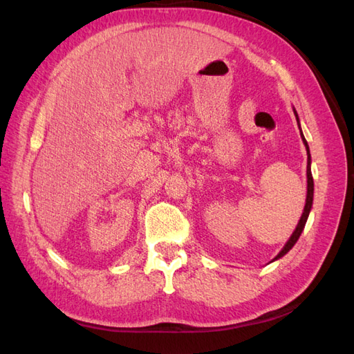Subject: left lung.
<instances>
[{"instance_id":"obj_1","label":"left lung","mask_w":354,"mask_h":354,"mask_svg":"<svg viewBox=\"0 0 354 354\" xmlns=\"http://www.w3.org/2000/svg\"><path fill=\"white\" fill-rule=\"evenodd\" d=\"M294 113H295L297 122H298V115H297L295 111H294ZM298 128H299V122H298ZM299 131H301V128H299ZM301 138H303V142H304L306 149H307V198H306V207H304L303 216H301V218H299V221H298V224H297V227H295V230H294V233H292V236L289 238V241H288L286 245L283 246V250L276 255L274 260L281 259V257H283V255L295 245V242H297L298 238H299V234H301V232H303V229H304V226H306L308 212H310V209H312V203H313V176H312V169H310V162H312V159H310L308 145H307L306 138H304V136H303V131H301Z\"/></svg>"}]
</instances>
